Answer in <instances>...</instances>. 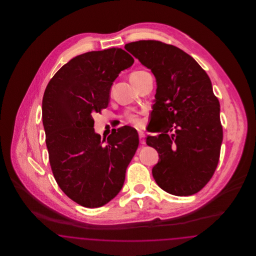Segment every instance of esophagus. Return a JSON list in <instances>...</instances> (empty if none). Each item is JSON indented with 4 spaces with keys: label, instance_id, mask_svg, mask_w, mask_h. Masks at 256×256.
I'll return each mask as SVG.
<instances>
[{
    "label": "esophagus",
    "instance_id": "1",
    "mask_svg": "<svg viewBox=\"0 0 256 256\" xmlns=\"http://www.w3.org/2000/svg\"><path fill=\"white\" fill-rule=\"evenodd\" d=\"M139 140H140V143L142 145H144L146 143V141H145V134H143V132L139 134Z\"/></svg>",
    "mask_w": 256,
    "mask_h": 256
}]
</instances>
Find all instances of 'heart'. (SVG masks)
<instances>
[{
  "label": "heart",
  "mask_w": 256,
  "mask_h": 256,
  "mask_svg": "<svg viewBox=\"0 0 256 256\" xmlns=\"http://www.w3.org/2000/svg\"><path fill=\"white\" fill-rule=\"evenodd\" d=\"M150 74L146 72V71H143V70H138V71H135L134 73H132L130 78V82L134 84V86H138L143 80L144 78H146V76H148ZM128 120L130 122H138V120L135 116H128Z\"/></svg>",
  "instance_id": "b5f03b06"
}]
</instances>
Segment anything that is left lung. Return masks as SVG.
<instances>
[{
	"label": "left lung",
	"mask_w": 256,
	"mask_h": 256,
	"mask_svg": "<svg viewBox=\"0 0 256 256\" xmlns=\"http://www.w3.org/2000/svg\"><path fill=\"white\" fill-rule=\"evenodd\" d=\"M124 49L150 69L156 80L146 145L158 152L152 176L174 196L194 195L211 180L222 142L220 102L206 71L188 54L156 40L126 44Z\"/></svg>",
	"instance_id": "1"
}]
</instances>
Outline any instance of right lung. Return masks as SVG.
<instances>
[{
    "label": "right lung",
    "instance_id": "right-lung-1",
    "mask_svg": "<svg viewBox=\"0 0 256 256\" xmlns=\"http://www.w3.org/2000/svg\"><path fill=\"white\" fill-rule=\"evenodd\" d=\"M134 62L120 48L88 52L63 65L46 87L42 120L50 168L65 195L82 206H102L118 195L139 145L128 126L102 140L92 117L108 108L114 80Z\"/></svg>",
    "mask_w": 256,
    "mask_h": 256
}]
</instances>
